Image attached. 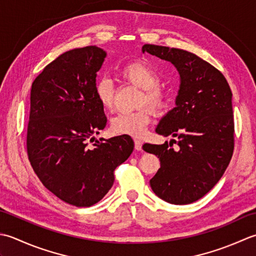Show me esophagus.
I'll list each match as a JSON object with an SVG mask.
<instances>
[{"instance_id":"1","label":"esophagus","mask_w":256,"mask_h":256,"mask_svg":"<svg viewBox=\"0 0 256 256\" xmlns=\"http://www.w3.org/2000/svg\"><path fill=\"white\" fill-rule=\"evenodd\" d=\"M134 149L138 150V151L142 149V142L138 139H134Z\"/></svg>"}]
</instances>
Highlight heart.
<instances>
[{
  "mask_svg": "<svg viewBox=\"0 0 256 256\" xmlns=\"http://www.w3.org/2000/svg\"><path fill=\"white\" fill-rule=\"evenodd\" d=\"M124 80L136 87L142 88L140 105L147 104L154 110H161L166 104V92L158 84L160 76L152 66L144 62H132L119 72ZM114 85L107 77H102L95 86V95L98 102L105 108L114 107ZM151 112L148 108H142L132 112H122L112 118V130L118 134H129L142 137L150 122Z\"/></svg>",
  "mask_w": 256,
  "mask_h": 256,
  "instance_id": "heart-1",
  "label": "heart"
}]
</instances>
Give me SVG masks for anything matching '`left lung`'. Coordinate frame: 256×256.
Wrapping results in <instances>:
<instances>
[{
	"label": "left lung",
	"instance_id": "8db88e82",
	"mask_svg": "<svg viewBox=\"0 0 256 256\" xmlns=\"http://www.w3.org/2000/svg\"><path fill=\"white\" fill-rule=\"evenodd\" d=\"M142 53L170 62L180 75L176 107L156 128L157 134L176 139L169 144L142 146L160 160L150 186L166 202L189 204L206 196L230 164L234 148L232 92L222 72L194 53L151 44L142 46Z\"/></svg>",
	"mask_w": 256,
	"mask_h": 256
}]
</instances>
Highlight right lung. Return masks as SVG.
I'll return each instance as SVG.
<instances>
[{
  "mask_svg": "<svg viewBox=\"0 0 256 256\" xmlns=\"http://www.w3.org/2000/svg\"><path fill=\"white\" fill-rule=\"evenodd\" d=\"M107 53L97 46L60 55L35 78L26 147L35 174L68 204L90 206L114 184V171L134 150L130 136L100 142L106 127L104 107L95 95L97 72Z\"/></svg>",
  "mask_w": 256,
  "mask_h": 256,
  "instance_id": "obj_1",
  "label": "right lung"
}]
</instances>
